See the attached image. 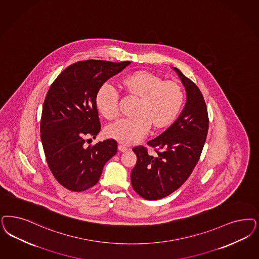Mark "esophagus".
Segmentation results:
<instances>
[{"label":"esophagus","mask_w":259,"mask_h":259,"mask_svg":"<svg viewBox=\"0 0 259 259\" xmlns=\"http://www.w3.org/2000/svg\"><path fill=\"white\" fill-rule=\"evenodd\" d=\"M117 148H118V150L120 152H126L128 150V148H127L126 146H124V145H122V144H119Z\"/></svg>","instance_id":"1"}]
</instances>
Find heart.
<instances>
[{"mask_svg": "<svg viewBox=\"0 0 259 259\" xmlns=\"http://www.w3.org/2000/svg\"><path fill=\"white\" fill-rule=\"evenodd\" d=\"M118 87L125 97L137 98L131 112L133 116L109 125L105 133L110 139L128 145L143 139L149 127L160 131L172 124L185 101L180 84L163 80L161 75L146 70L126 74L118 81ZM95 101L98 112L106 119H115L118 115L117 95L111 86H100Z\"/></svg>", "mask_w": 259, "mask_h": 259, "instance_id": "heart-1", "label": "heart"}]
</instances>
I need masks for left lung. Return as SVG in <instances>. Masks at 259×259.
Masks as SVG:
<instances>
[{
    "label": "left lung",
    "mask_w": 259,
    "mask_h": 259,
    "mask_svg": "<svg viewBox=\"0 0 259 259\" xmlns=\"http://www.w3.org/2000/svg\"><path fill=\"white\" fill-rule=\"evenodd\" d=\"M187 92V102L173 124L147 144L157 156L148 155L143 146L133 149L137 163L131 172L135 191L146 200H159L177 190L190 176L205 144L208 115L205 99L196 85L177 68H172Z\"/></svg>",
    "instance_id": "obj_1"
}]
</instances>
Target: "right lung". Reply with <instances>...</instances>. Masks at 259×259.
<instances>
[{
    "label": "right lung",
    "instance_id": "right-lung-1",
    "mask_svg": "<svg viewBox=\"0 0 259 259\" xmlns=\"http://www.w3.org/2000/svg\"><path fill=\"white\" fill-rule=\"evenodd\" d=\"M131 62L85 60L66 68L51 85L41 116V141L54 178L64 188L80 192L94 187L104 164L117 149L115 140L86 146L96 139L100 122L96 94L100 86Z\"/></svg>",
    "mask_w": 259,
    "mask_h": 259
}]
</instances>
